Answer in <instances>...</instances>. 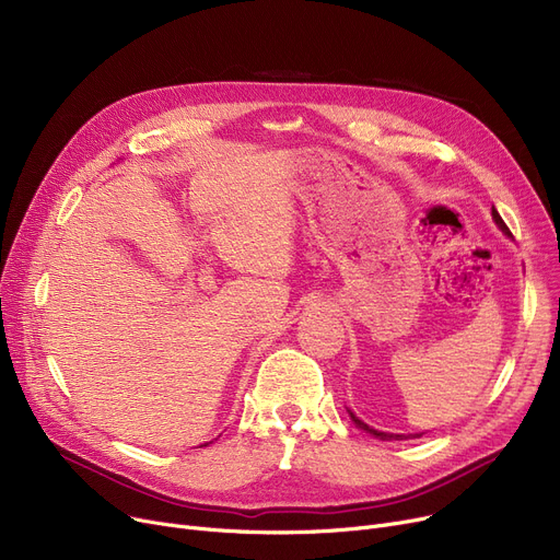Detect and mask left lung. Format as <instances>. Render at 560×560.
Returning a JSON list of instances; mask_svg holds the SVG:
<instances>
[{
	"label": "left lung",
	"mask_w": 560,
	"mask_h": 560,
	"mask_svg": "<svg viewBox=\"0 0 560 560\" xmlns=\"http://www.w3.org/2000/svg\"><path fill=\"white\" fill-rule=\"evenodd\" d=\"M492 220H494V224L502 229L506 235H511V231H509V226L504 224V220H502V215H499L497 211H494V206H492ZM349 413V418H351V422H354L361 431H365V433H370V435H374V438H378V440H408V438H420L422 433H388V431H376V429H372L370 424H365L363 420H359L354 413H351V410H347Z\"/></svg>",
	"instance_id": "1"
}]
</instances>
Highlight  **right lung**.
Segmentation results:
<instances>
[{
	"label": "right lung",
	"mask_w": 560,
	"mask_h": 560,
	"mask_svg": "<svg viewBox=\"0 0 560 560\" xmlns=\"http://www.w3.org/2000/svg\"><path fill=\"white\" fill-rule=\"evenodd\" d=\"M206 445H209V443H203V447H206Z\"/></svg>",
	"instance_id": "add662e5"
}]
</instances>
